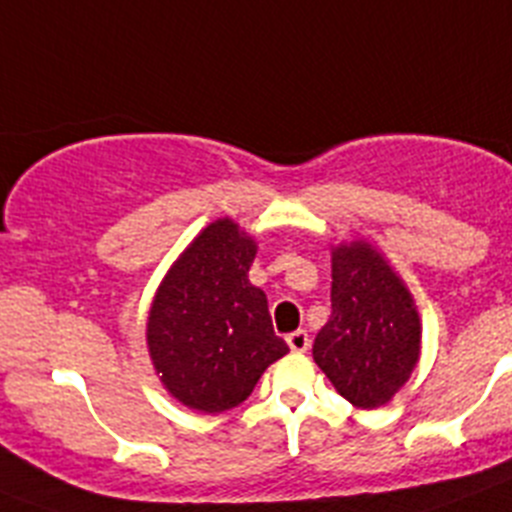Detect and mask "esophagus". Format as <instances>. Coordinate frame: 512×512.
<instances>
[{
  "label": "esophagus",
  "mask_w": 512,
  "mask_h": 512,
  "mask_svg": "<svg viewBox=\"0 0 512 512\" xmlns=\"http://www.w3.org/2000/svg\"><path fill=\"white\" fill-rule=\"evenodd\" d=\"M287 346L295 351V354H305L307 348H310V336H307L305 330H295V333H289L287 336Z\"/></svg>",
  "instance_id": "obj_1"
}]
</instances>
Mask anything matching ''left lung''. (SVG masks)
Listing matches in <instances>:
<instances>
[{
  "label": "left lung",
  "mask_w": 512,
  "mask_h": 512,
  "mask_svg": "<svg viewBox=\"0 0 512 512\" xmlns=\"http://www.w3.org/2000/svg\"><path fill=\"white\" fill-rule=\"evenodd\" d=\"M330 269L333 312L315 338L312 359L351 405L382 408L420 361L418 307L384 253L364 238L330 248Z\"/></svg>",
  "instance_id": "left-lung-1"
}]
</instances>
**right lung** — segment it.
<instances>
[{
  "instance_id": "add662e5",
  "label": "right lung",
  "mask_w": 512,
  "mask_h": 512,
  "mask_svg": "<svg viewBox=\"0 0 512 512\" xmlns=\"http://www.w3.org/2000/svg\"><path fill=\"white\" fill-rule=\"evenodd\" d=\"M256 238L230 217L179 253L153 295L148 356L174 400L197 413H225L253 392L287 343L271 328L264 289L248 282Z\"/></svg>"
}]
</instances>
